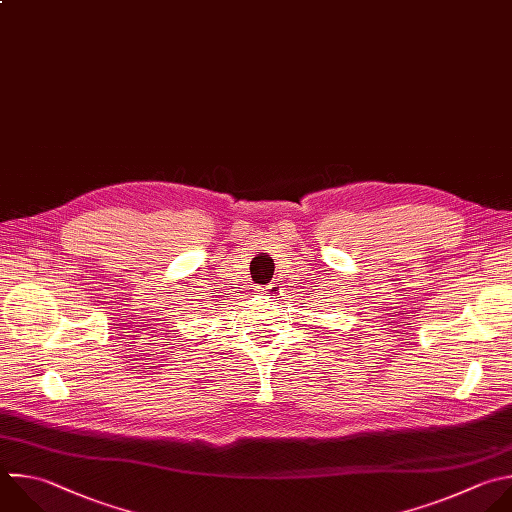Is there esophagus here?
Returning <instances> with one entry per match:
<instances>
[{
	"mask_svg": "<svg viewBox=\"0 0 512 512\" xmlns=\"http://www.w3.org/2000/svg\"><path fill=\"white\" fill-rule=\"evenodd\" d=\"M259 291H261V293H273V291H277V283H271V285H267V287H259Z\"/></svg>",
	"mask_w": 512,
	"mask_h": 512,
	"instance_id": "esophagus-1",
	"label": "esophagus"
}]
</instances>
